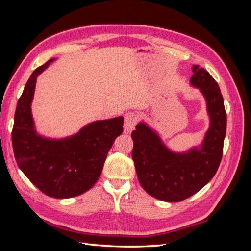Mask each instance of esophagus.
<instances>
[{
  "mask_svg": "<svg viewBox=\"0 0 251 251\" xmlns=\"http://www.w3.org/2000/svg\"><path fill=\"white\" fill-rule=\"evenodd\" d=\"M139 119V116L136 113H127L125 117V132L126 133H131L134 128L136 124Z\"/></svg>",
  "mask_w": 251,
  "mask_h": 251,
  "instance_id": "34e87169",
  "label": "esophagus"
}]
</instances>
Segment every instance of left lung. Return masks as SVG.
I'll return each instance as SVG.
<instances>
[{
  "instance_id": "8db88e82",
  "label": "left lung",
  "mask_w": 251,
  "mask_h": 251,
  "mask_svg": "<svg viewBox=\"0 0 251 251\" xmlns=\"http://www.w3.org/2000/svg\"><path fill=\"white\" fill-rule=\"evenodd\" d=\"M191 83L200 89L207 103L210 126L200 149L173 153L146 124L132 133V158L136 173L149 195L158 200L179 202L198 193L215 176L223 155L226 112L218 82L198 65L193 66Z\"/></svg>"
}]
</instances>
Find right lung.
<instances>
[{
	"label": "right lung",
	"mask_w": 251,
	"mask_h": 251,
	"mask_svg": "<svg viewBox=\"0 0 251 251\" xmlns=\"http://www.w3.org/2000/svg\"><path fill=\"white\" fill-rule=\"evenodd\" d=\"M52 60L36 68L20 97L12 148L19 168L31 183L52 198L66 199L83 194L96 183L109 150L124 131V117L94 121L65 139L37 135L31 114L35 82Z\"/></svg>",
	"instance_id": "right-lung-1"
}]
</instances>
